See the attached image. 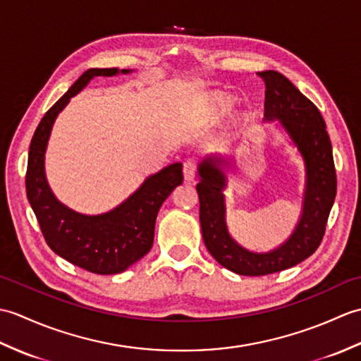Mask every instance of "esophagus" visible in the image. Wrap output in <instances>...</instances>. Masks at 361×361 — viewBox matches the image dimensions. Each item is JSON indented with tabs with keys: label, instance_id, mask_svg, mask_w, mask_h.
Masks as SVG:
<instances>
[{
	"label": "esophagus",
	"instance_id": "1",
	"mask_svg": "<svg viewBox=\"0 0 361 361\" xmlns=\"http://www.w3.org/2000/svg\"><path fill=\"white\" fill-rule=\"evenodd\" d=\"M183 175H185L186 181H194L195 175H197L195 161H192V159L185 161V164H183Z\"/></svg>",
	"mask_w": 361,
	"mask_h": 361
}]
</instances>
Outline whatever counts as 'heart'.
Masks as SVG:
<instances>
[{"instance_id":"1","label":"heart","mask_w":361,"mask_h":361,"mask_svg":"<svg viewBox=\"0 0 361 361\" xmlns=\"http://www.w3.org/2000/svg\"><path fill=\"white\" fill-rule=\"evenodd\" d=\"M231 109V101L228 97H219V110L220 113H226Z\"/></svg>"}]
</instances>
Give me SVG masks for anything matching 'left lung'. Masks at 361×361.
Returning a JSON list of instances; mask_svg holds the SVG:
<instances>
[{
    "instance_id": "left-lung-1",
    "label": "left lung",
    "mask_w": 361,
    "mask_h": 361,
    "mask_svg": "<svg viewBox=\"0 0 361 361\" xmlns=\"http://www.w3.org/2000/svg\"><path fill=\"white\" fill-rule=\"evenodd\" d=\"M265 82V119H279L305 161L302 216L290 239L264 255L237 245L225 221L226 186L224 158H206L198 167L200 225L206 248L217 262L237 274L265 276L295 267L312 256L326 233L329 214L336 195V173L331 137L317 105L278 71L257 73Z\"/></svg>"
}]
</instances>
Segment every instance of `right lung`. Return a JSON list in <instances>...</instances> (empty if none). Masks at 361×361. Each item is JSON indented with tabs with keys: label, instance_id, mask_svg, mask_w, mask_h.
<instances>
[{
	"label": "right lung",
	"instance_id": "obj_1",
	"mask_svg": "<svg viewBox=\"0 0 361 361\" xmlns=\"http://www.w3.org/2000/svg\"><path fill=\"white\" fill-rule=\"evenodd\" d=\"M114 74H118V68H93L85 71L46 111L30 141L26 171L27 200L48 247L68 262L96 274L121 273L147 255L153 245L161 204L183 183L181 163L167 166L149 176L118 208L101 216L74 212L52 195L44 176V150L54 121L91 79Z\"/></svg>",
	"mask_w": 361,
	"mask_h": 361
}]
</instances>
